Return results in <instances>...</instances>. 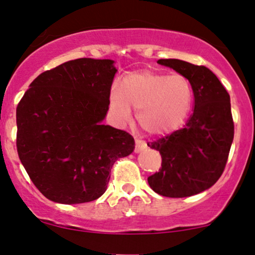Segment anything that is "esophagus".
Here are the masks:
<instances>
[{"mask_svg":"<svg viewBox=\"0 0 255 255\" xmlns=\"http://www.w3.org/2000/svg\"><path fill=\"white\" fill-rule=\"evenodd\" d=\"M147 148V143L142 140H138V138H135V153H140V151L144 150Z\"/></svg>","mask_w":255,"mask_h":255,"instance_id":"obj_1","label":"esophagus"}]
</instances>
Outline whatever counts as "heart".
<instances>
[{
  "label": "heart",
  "instance_id": "b5f03b06",
  "mask_svg": "<svg viewBox=\"0 0 255 255\" xmlns=\"http://www.w3.org/2000/svg\"><path fill=\"white\" fill-rule=\"evenodd\" d=\"M111 111L121 124L130 120V107L143 130L167 135L181 128L193 105L191 83L181 75L168 76L150 69L126 74L109 99Z\"/></svg>",
  "mask_w": 255,
  "mask_h": 255
}]
</instances>
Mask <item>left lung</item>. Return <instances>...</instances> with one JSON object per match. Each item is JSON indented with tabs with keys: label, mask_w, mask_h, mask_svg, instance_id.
<instances>
[{
	"label": "left lung",
	"mask_w": 255,
	"mask_h": 255,
	"mask_svg": "<svg viewBox=\"0 0 255 255\" xmlns=\"http://www.w3.org/2000/svg\"><path fill=\"white\" fill-rule=\"evenodd\" d=\"M157 63L188 80L194 111L181 129L147 143L162 157L161 168L148 178V183L162 196L195 195L213 186L226 167L234 137L230 94L207 67L176 59H161Z\"/></svg>",
	"instance_id": "1"
}]
</instances>
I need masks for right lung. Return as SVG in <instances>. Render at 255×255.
I'll return each mask as SVG.
<instances>
[{
  "mask_svg": "<svg viewBox=\"0 0 255 255\" xmlns=\"http://www.w3.org/2000/svg\"><path fill=\"white\" fill-rule=\"evenodd\" d=\"M117 72L113 60L68 61L40 74L18 102V157L51 201L100 198L115 161L134 150L129 133L102 125Z\"/></svg>",
  "mask_w": 255,
  "mask_h": 255,
  "instance_id": "obj_1",
  "label": "right lung"
}]
</instances>
